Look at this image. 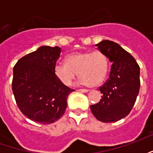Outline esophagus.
Wrapping results in <instances>:
<instances>
[{"label": "esophagus", "instance_id": "34e87169", "mask_svg": "<svg viewBox=\"0 0 153 153\" xmlns=\"http://www.w3.org/2000/svg\"><path fill=\"white\" fill-rule=\"evenodd\" d=\"M78 91H79V92H82V93H88L89 90L88 89H84V88H83V89H79Z\"/></svg>", "mask_w": 153, "mask_h": 153}]
</instances>
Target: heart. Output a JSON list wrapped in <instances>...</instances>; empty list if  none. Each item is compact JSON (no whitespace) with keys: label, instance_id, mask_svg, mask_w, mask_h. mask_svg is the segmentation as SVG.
<instances>
[{"label":"heart","instance_id":"heart-1","mask_svg":"<svg viewBox=\"0 0 153 153\" xmlns=\"http://www.w3.org/2000/svg\"><path fill=\"white\" fill-rule=\"evenodd\" d=\"M66 63L56 62L54 73L61 83L70 86L79 74V83L97 86L103 82L109 70V60L100 51H79L68 55Z\"/></svg>","mask_w":153,"mask_h":153}]
</instances>
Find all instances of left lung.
Here are the masks:
<instances>
[{"instance_id":"left-lung-1","label":"left lung","mask_w":153,"mask_h":153,"mask_svg":"<svg viewBox=\"0 0 153 153\" xmlns=\"http://www.w3.org/2000/svg\"><path fill=\"white\" fill-rule=\"evenodd\" d=\"M96 46L112 65L108 79L99 88L102 99L90 108L100 121L116 122L129 114L136 102L140 88V68L128 51L112 41H102Z\"/></svg>"}]
</instances>
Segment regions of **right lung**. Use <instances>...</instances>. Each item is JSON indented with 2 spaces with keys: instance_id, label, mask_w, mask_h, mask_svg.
<instances>
[{
  "instance_id": "right-lung-1",
  "label": "right lung",
  "mask_w": 153,
  "mask_h": 153,
  "mask_svg": "<svg viewBox=\"0 0 153 153\" xmlns=\"http://www.w3.org/2000/svg\"><path fill=\"white\" fill-rule=\"evenodd\" d=\"M60 47L42 46L20 58L13 69L12 90L24 115L43 125L64 115L67 98L74 90L60 82L54 73Z\"/></svg>"
}]
</instances>
